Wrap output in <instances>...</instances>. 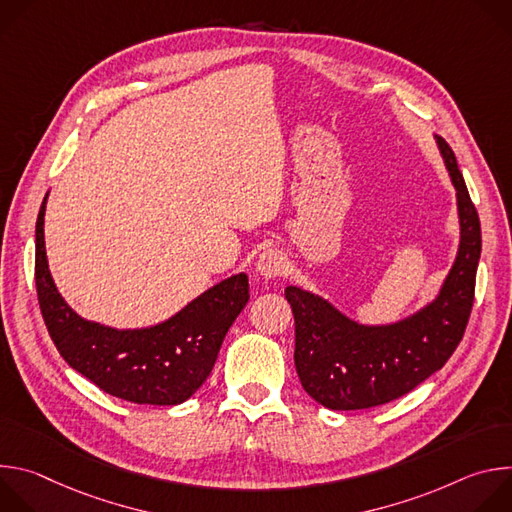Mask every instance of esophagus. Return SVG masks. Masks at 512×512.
<instances>
[{"label":"esophagus","mask_w":512,"mask_h":512,"mask_svg":"<svg viewBox=\"0 0 512 512\" xmlns=\"http://www.w3.org/2000/svg\"><path fill=\"white\" fill-rule=\"evenodd\" d=\"M287 269V259L281 251L277 249H267L259 255L257 259V271L261 277H267V279H273V277H279L283 275Z\"/></svg>","instance_id":"34e87169"}]
</instances>
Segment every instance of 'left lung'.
<instances>
[{
    "label": "left lung",
    "mask_w": 512,
    "mask_h": 512,
    "mask_svg": "<svg viewBox=\"0 0 512 512\" xmlns=\"http://www.w3.org/2000/svg\"><path fill=\"white\" fill-rule=\"evenodd\" d=\"M435 139L460 212V249L440 296L397 324L362 326L310 291L285 289L296 320L298 377L328 409H369L403 397L444 367L466 332L482 251L480 218L452 148L444 137Z\"/></svg>",
    "instance_id": "8db88e82"
}]
</instances>
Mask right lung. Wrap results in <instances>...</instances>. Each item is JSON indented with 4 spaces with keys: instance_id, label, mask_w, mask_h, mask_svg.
I'll return each mask as SVG.
<instances>
[{
    "instance_id": "obj_1",
    "label": "right lung",
    "mask_w": 512,
    "mask_h": 512,
    "mask_svg": "<svg viewBox=\"0 0 512 512\" xmlns=\"http://www.w3.org/2000/svg\"><path fill=\"white\" fill-rule=\"evenodd\" d=\"M48 198V194H46ZM42 200L36 221V291L60 356L101 391L139 405H178L208 379L225 334L249 302V279L233 275L170 320L143 330L87 322L60 298L44 249Z\"/></svg>"
}]
</instances>
